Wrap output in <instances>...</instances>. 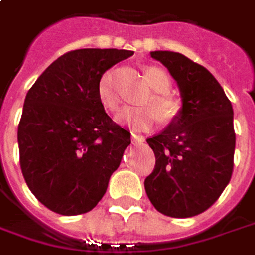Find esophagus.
<instances>
[{
	"mask_svg": "<svg viewBox=\"0 0 255 255\" xmlns=\"http://www.w3.org/2000/svg\"><path fill=\"white\" fill-rule=\"evenodd\" d=\"M131 136H132V141L134 142H138V144H142L145 141V138L142 135H138L135 132H131Z\"/></svg>",
	"mask_w": 255,
	"mask_h": 255,
	"instance_id": "obj_1",
	"label": "esophagus"
}]
</instances>
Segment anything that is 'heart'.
Instances as JSON below:
<instances>
[{"label": "heart", "mask_w": 255, "mask_h": 255, "mask_svg": "<svg viewBox=\"0 0 255 255\" xmlns=\"http://www.w3.org/2000/svg\"><path fill=\"white\" fill-rule=\"evenodd\" d=\"M145 79L152 87L154 94L151 96L152 107H124L116 116V121L132 127L134 129H148L154 126L156 116L162 121H171L180 111V104L176 99L168 94L171 90V79L168 73L162 70L161 67L148 66L145 67ZM97 96L100 100L101 106L106 110H116L119 106V99L113 89V76L111 72H107L101 76L99 87H97Z\"/></svg>", "instance_id": "obj_1"}]
</instances>
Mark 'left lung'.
<instances>
[{"label":"left lung","mask_w":255,"mask_h":255,"mask_svg":"<svg viewBox=\"0 0 255 255\" xmlns=\"http://www.w3.org/2000/svg\"><path fill=\"white\" fill-rule=\"evenodd\" d=\"M151 57L178 83L182 107L162 132L146 139L155 168L145 179V192L162 215L192 217L212 206L232 178V103L206 67L182 53L155 50Z\"/></svg>","instance_id":"left-lung-1"}]
</instances>
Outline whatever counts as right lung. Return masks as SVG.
Masks as SVG:
<instances>
[{"instance_id": "1", "label": "right lung", "mask_w": 255, "mask_h": 255, "mask_svg": "<svg viewBox=\"0 0 255 255\" xmlns=\"http://www.w3.org/2000/svg\"><path fill=\"white\" fill-rule=\"evenodd\" d=\"M124 49L67 52L38 77L18 126L19 163L35 198L63 216L90 212L131 144L129 131L107 116L101 76L132 56Z\"/></svg>"}]
</instances>
